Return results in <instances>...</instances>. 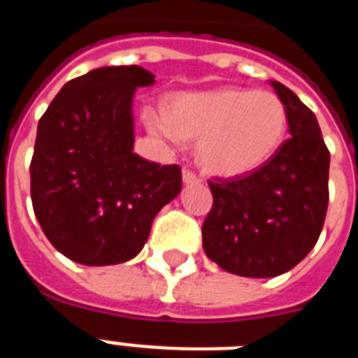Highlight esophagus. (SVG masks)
Masks as SVG:
<instances>
[{"label": "esophagus", "instance_id": "1", "mask_svg": "<svg viewBox=\"0 0 358 358\" xmlns=\"http://www.w3.org/2000/svg\"><path fill=\"white\" fill-rule=\"evenodd\" d=\"M182 178H184L185 184H199V182H201V176H199L195 171H191V169L187 167L182 171Z\"/></svg>", "mask_w": 358, "mask_h": 358}]
</instances>
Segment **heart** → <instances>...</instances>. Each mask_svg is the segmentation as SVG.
I'll use <instances>...</instances> for the list:
<instances>
[{
  "label": "heart",
  "mask_w": 358,
  "mask_h": 358,
  "mask_svg": "<svg viewBox=\"0 0 358 358\" xmlns=\"http://www.w3.org/2000/svg\"><path fill=\"white\" fill-rule=\"evenodd\" d=\"M145 117L152 131L174 143L199 141L202 167L227 178L260 169L288 131V111L277 94L236 87L180 94L167 117L152 111Z\"/></svg>",
  "instance_id": "obj_1"
}]
</instances>
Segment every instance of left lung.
<instances>
[{
  "label": "left lung",
  "mask_w": 358,
  "mask_h": 358,
  "mask_svg": "<svg viewBox=\"0 0 358 358\" xmlns=\"http://www.w3.org/2000/svg\"><path fill=\"white\" fill-rule=\"evenodd\" d=\"M288 139L245 176L208 182L213 204L202 247L221 269L241 277H277L295 267L322 234L329 204V148L316 115L278 81Z\"/></svg>",
  "instance_id": "1"
}]
</instances>
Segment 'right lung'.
<instances>
[{"mask_svg":"<svg viewBox=\"0 0 358 358\" xmlns=\"http://www.w3.org/2000/svg\"><path fill=\"white\" fill-rule=\"evenodd\" d=\"M154 74L103 66L70 80L36 128L31 201L50 243L85 266L131 260L152 221L182 189L180 165L134 152L131 98Z\"/></svg>","mask_w":358,"mask_h":358,"instance_id":"1","label":"right lung"}]
</instances>
